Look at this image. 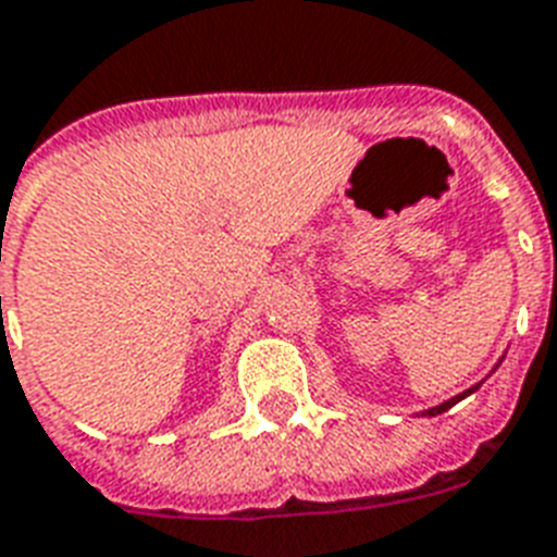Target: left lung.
Listing matches in <instances>:
<instances>
[{
	"label": "left lung",
	"instance_id": "left-lung-1",
	"mask_svg": "<svg viewBox=\"0 0 557 557\" xmlns=\"http://www.w3.org/2000/svg\"><path fill=\"white\" fill-rule=\"evenodd\" d=\"M472 391H475V387H472ZM472 391H467V393H472ZM467 393H463V396H467ZM458 399H461V396H458ZM458 399H449V403L437 405V408H432V411H429V417H434V413H443V411H446V408H453V405L458 403Z\"/></svg>",
	"mask_w": 557,
	"mask_h": 557
}]
</instances>
